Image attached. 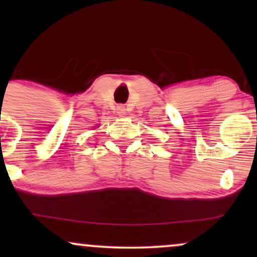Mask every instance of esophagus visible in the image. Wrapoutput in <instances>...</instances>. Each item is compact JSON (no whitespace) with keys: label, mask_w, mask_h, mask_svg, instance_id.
<instances>
[{"label":"esophagus","mask_w":257,"mask_h":257,"mask_svg":"<svg viewBox=\"0 0 257 257\" xmlns=\"http://www.w3.org/2000/svg\"><path fill=\"white\" fill-rule=\"evenodd\" d=\"M117 113L119 114V116H123V114L125 113V107L123 105H118L117 106Z\"/></svg>","instance_id":"obj_1"}]
</instances>
